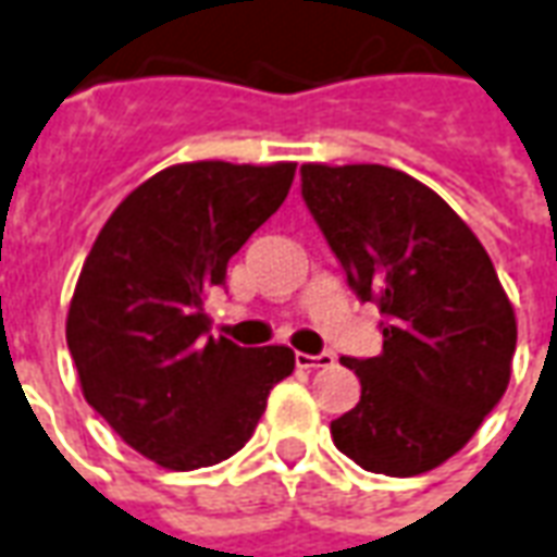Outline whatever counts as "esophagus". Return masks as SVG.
<instances>
[{"label":"esophagus","mask_w":557,"mask_h":557,"mask_svg":"<svg viewBox=\"0 0 557 557\" xmlns=\"http://www.w3.org/2000/svg\"><path fill=\"white\" fill-rule=\"evenodd\" d=\"M295 364L301 371H317V368H329L334 364L332 352H319V356H307V352H295Z\"/></svg>","instance_id":"1"}]
</instances>
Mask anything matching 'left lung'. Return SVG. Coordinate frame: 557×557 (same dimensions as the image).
I'll list each match as a JSON object with an SVG mask.
<instances>
[{"instance_id": "obj_1", "label": "left lung", "mask_w": 557, "mask_h": 557, "mask_svg": "<svg viewBox=\"0 0 557 557\" xmlns=\"http://www.w3.org/2000/svg\"><path fill=\"white\" fill-rule=\"evenodd\" d=\"M301 196L361 301L380 307L383 352L344 359L359 404L332 422L359 468L416 476L453 458L504 398L516 313L468 223L388 165H301Z\"/></svg>"}]
</instances>
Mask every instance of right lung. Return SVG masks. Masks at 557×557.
<instances>
[{
	"instance_id": "1",
	"label": "right lung",
	"mask_w": 557,
	"mask_h": 557,
	"mask_svg": "<svg viewBox=\"0 0 557 557\" xmlns=\"http://www.w3.org/2000/svg\"><path fill=\"white\" fill-rule=\"evenodd\" d=\"M295 162H184L120 201L81 268L65 341L87 404L169 470L220 465L250 441L289 346L211 337L205 298L289 196Z\"/></svg>"
}]
</instances>
